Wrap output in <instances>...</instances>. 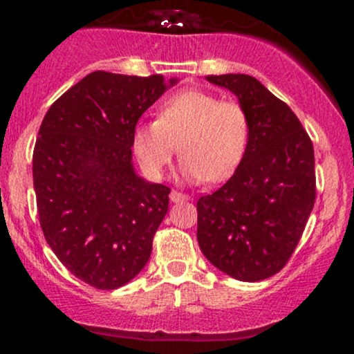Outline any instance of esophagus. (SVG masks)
I'll use <instances>...</instances> for the list:
<instances>
[{"label": "esophagus", "mask_w": 354, "mask_h": 354, "mask_svg": "<svg viewBox=\"0 0 354 354\" xmlns=\"http://www.w3.org/2000/svg\"><path fill=\"white\" fill-rule=\"evenodd\" d=\"M169 200H171L173 203H181V201L188 200V196L180 193V191H171V194H169Z\"/></svg>", "instance_id": "34e87169"}]
</instances>
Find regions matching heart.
<instances>
[{
	"instance_id": "heart-1",
	"label": "heart",
	"mask_w": 354,
	"mask_h": 354,
	"mask_svg": "<svg viewBox=\"0 0 354 354\" xmlns=\"http://www.w3.org/2000/svg\"><path fill=\"white\" fill-rule=\"evenodd\" d=\"M248 138L250 118L241 103L186 89L160 104L156 121L136 126L133 149L145 171L156 178L180 143L188 180L223 181L245 156Z\"/></svg>"
}]
</instances>
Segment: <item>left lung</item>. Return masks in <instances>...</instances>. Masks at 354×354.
<instances>
[{"label": "left lung", "instance_id": "obj_1", "mask_svg": "<svg viewBox=\"0 0 354 354\" xmlns=\"http://www.w3.org/2000/svg\"><path fill=\"white\" fill-rule=\"evenodd\" d=\"M238 96L250 118L241 163L196 203L203 254L239 281H261L290 261L315 206L311 138L284 101L248 75H208Z\"/></svg>", "mask_w": 354, "mask_h": 354}]
</instances>
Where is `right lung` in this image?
Returning <instances> with one entry per match:
<instances>
[{
	"label": "right lung",
	"instance_id": "1",
	"mask_svg": "<svg viewBox=\"0 0 354 354\" xmlns=\"http://www.w3.org/2000/svg\"><path fill=\"white\" fill-rule=\"evenodd\" d=\"M176 83L163 75L95 71L48 109L33 149V185L44 239L70 273L116 290L143 270L171 189L131 165L141 115Z\"/></svg>",
	"mask_w": 354,
	"mask_h": 354
}]
</instances>
